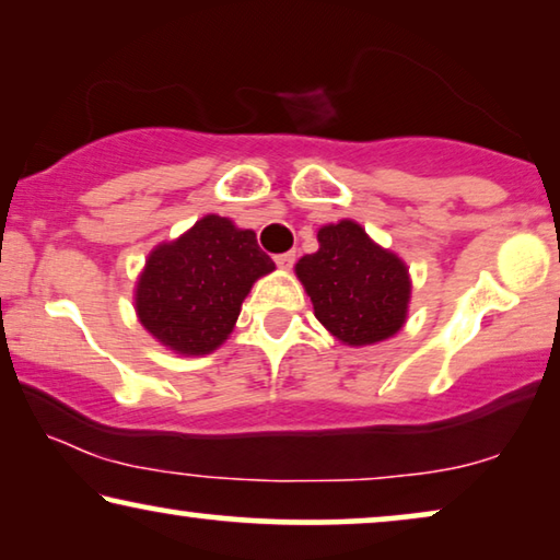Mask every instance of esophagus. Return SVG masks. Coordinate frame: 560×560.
<instances>
[{
	"instance_id": "esophagus-1",
	"label": "esophagus",
	"mask_w": 560,
	"mask_h": 560,
	"mask_svg": "<svg viewBox=\"0 0 560 560\" xmlns=\"http://www.w3.org/2000/svg\"><path fill=\"white\" fill-rule=\"evenodd\" d=\"M273 261H277V266L279 269H283V271H289L291 266H294V261H296V254L294 250H289V254H279L277 258H273Z\"/></svg>"
}]
</instances>
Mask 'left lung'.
Listing matches in <instances>:
<instances>
[{
  "label": "left lung",
  "instance_id": "obj_1",
  "mask_svg": "<svg viewBox=\"0 0 560 560\" xmlns=\"http://www.w3.org/2000/svg\"><path fill=\"white\" fill-rule=\"evenodd\" d=\"M317 241L319 248L299 258L294 271L322 327L350 348L398 335L411 304V273L404 258L348 218L322 225Z\"/></svg>",
  "mask_w": 560,
  "mask_h": 560
}]
</instances>
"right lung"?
I'll use <instances>...</instances> for the list:
<instances>
[{"label":"right lung","instance_id":"add662e5","mask_svg":"<svg viewBox=\"0 0 560 560\" xmlns=\"http://www.w3.org/2000/svg\"><path fill=\"white\" fill-rule=\"evenodd\" d=\"M277 269L256 233L215 212L147 256L133 289L141 327L177 355H210L231 337L254 283Z\"/></svg>","mask_w":560,"mask_h":560}]
</instances>
